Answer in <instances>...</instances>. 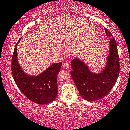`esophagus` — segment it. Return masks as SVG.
I'll return each instance as SVG.
<instances>
[{"label": "esophagus", "mask_w": 130, "mask_h": 130, "mask_svg": "<svg viewBox=\"0 0 130 130\" xmlns=\"http://www.w3.org/2000/svg\"><path fill=\"white\" fill-rule=\"evenodd\" d=\"M63 68H64L65 69H68L69 68V63L68 62H65V63H63Z\"/></svg>", "instance_id": "esophagus-1"}]
</instances>
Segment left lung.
<instances>
[{
    "mask_svg": "<svg viewBox=\"0 0 130 130\" xmlns=\"http://www.w3.org/2000/svg\"><path fill=\"white\" fill-rule=\"evenodd\" d=\"M105 29L110 39V52L103 71L93 74L78 59L73 60L71 63L72 78L81 96L88 101H96L108 95L119 75L120 62L116 42L111 32L106 28Z\"/></svg>",
    "mask_w": 130,
    "mask_h": 130,
    "instance_id": "8db88e82",
    "label": "left lung"
}]
</instances>
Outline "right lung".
I'll use <instances>...</instances> for the list:
<instances>
[{"label":"right lung","mask_w":130,"mask_h":130,"mask_svg":"<svg viewBox=\"0 0 130 130\" xmlns=\"http://www.w3.org/2000/svg\"><path fill=\"white\" fill-rule=\"evenodd\" d=\"M20 39L17 42L19 43ZM15 46L12 57L11 70L13 78L20 90L29 100L38 104H47L57 95V74L62 63H54L37 76H29L24 73L17 58Z\"/></svg>","instance_id":"add662e5"}]
</instances>
